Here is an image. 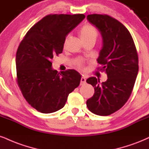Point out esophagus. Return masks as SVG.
Returning a JSON list of instances; mask_svg holds the SVG:
<instances>
[{
    "label": "esophagus",
    "mask_w": 149,
    "mask_h": 149,
    "mask_svg": "<svg viewBox=\"0 0 149 149\" xmlns=\"http://www.w3.org/2000/svg\"><path fill=\"white\" fill-rule=\"evenodd\" d=\"M85 82H86V78L85 76H82L81 79H80V85H85Z\"/></svg>",
    "instance_id": "esophagus-1"
}]
</instances>
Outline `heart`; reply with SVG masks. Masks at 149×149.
<instances>
[{
	"label": "heart",
	"mask_w": 149,
	"mask_h": 149,
	"mask_svg": "<svg viewBox=\"0 0 149 149\" xmlns=\"http://www.w3.org/2000/svg\"><path fill=\"white\" fill-rule=\"evenodd\" d=\"M98 36V31L94 26L90 24L85 25L81 28L80 31V37L82 42L87 40H95L96 41ZM67 39H66L67 42ZM78 67H81L82 64L80 62H78Z\"/></svg>",
	"instance_id": "1"
}]
</instances>
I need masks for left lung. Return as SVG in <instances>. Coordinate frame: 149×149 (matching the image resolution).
<instances>
[{"mask_svg":"<svg viewBox=\"0 0 149 149\" xmlns=\"http://www.w3.org/2000/svg\"><path fill=\"white\" fill-rule=\"evenodd\" d=\"M87 19L101 34L97 62L107 76L102 83L95 77L87 80L94 87L87 106L92 113L107 116L121 108L131 94L139 70L137 52L131 35L119 21L106 14H89Z\"/></svg>","mask_w":149,"mask_h":149,"instance_id":"obj_1","label":"left lung"}]
</instances>
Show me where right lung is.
<instances>
[{
	"mask_svg": "<svg viewBox=\"0 0 149 149\" xmlns=\"http://www.w3.org/2000/svg\"><path fill=\"white\" fill-rule=\"evenodd\" d=\"M84 14H49L28 30L16 55L17 81L23 97L42 113L64 106L80 85L74 69L59 73L52 68L53 55L62 53L67 35L85 19Z\"/></svg>",
	"mask_w": 149,
	"mask_h": 149,
	"instance_id": "right-lung-1",
	"label": "right lung"
}]
</instances>
